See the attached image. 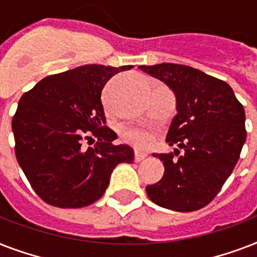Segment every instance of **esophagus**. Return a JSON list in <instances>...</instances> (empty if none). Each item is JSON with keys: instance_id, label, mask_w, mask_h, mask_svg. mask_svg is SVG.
Returning <instances> with one entry per match:
<instances>
[{"instance_id": "1", "label": "esophagus", "mask_w": 257, "mask_h": 257, "mask_svg": "<svg viewBox=\"0 0 257 257\" xmlns=\"http://www.w3.org/2000/svg\"><path fill=\"white\" fill-rule=\"evenodd\" d=\"M147 156H148L147 153L136 151V152H135V161H136V163H140V161H143L144 159H147Z\"/></svg>"}]
</instances>
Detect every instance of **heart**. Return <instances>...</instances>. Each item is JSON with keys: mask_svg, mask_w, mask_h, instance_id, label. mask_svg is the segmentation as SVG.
<instances>
[{"mask_svg": "<svg viewBox=\"0 0 257 257\" xmlns=\"http://www.w3.org/2000/svg\"><path fill=\"white\" fill-rule=\"evenodd\" d=\"M124 139L137 148H148L153 144V135L147 129L129 128L124 132Z\"/></svg>", "mask_w": 257, "mask_h": 257, "instance_id": "heart-1", "label": "heart"}]
</instances>
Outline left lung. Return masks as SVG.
I'll list each match as a JSON object with an SVG mask.
<instances>
[{"mask_svg": "<svg viewBox=\"0 0 257 257\" xmlns=\"http://www.w3.org/2000/svg\"><path fill=\"white\" fill-rule=\"evenodd\" d=\"M175 92L177 114L167 135L183 149L153 155L164 176L148 185L153 203L172 211L192 212L215 199L235 168L245 143V112L227 82L180 64L139 66Z\"/></svg>", "mask_w": 257, "mask_h": 257, "instance_id": "obj_1", "label": "left lung"}]
</instances>
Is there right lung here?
I'll return each mask as SVG.
<instances>
[{
  "label": "right lung",
  "mask_w": 257,
  "mask_h": 257,
  "mask_svg": "<svg viewBox=\"0 0 257 257\" xmlns=\"http://www.w3.org/2000/svg\"><path fill=\"white\" fill-rule=\"evenodd\" d=\"M82 65L42 78L18 101L12 120L14 152L34 192L58 208H81L100 199L113 169L133 163L128 145H113L101 92L121 70ZM96 144L86 149L85 141Z\"/></svg>",
  "instance_id": "1"
}]
</instances>
